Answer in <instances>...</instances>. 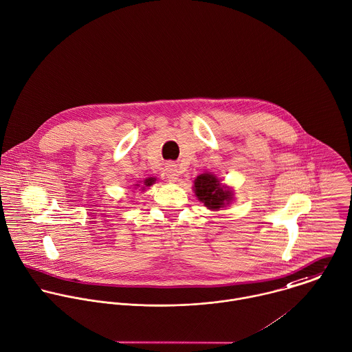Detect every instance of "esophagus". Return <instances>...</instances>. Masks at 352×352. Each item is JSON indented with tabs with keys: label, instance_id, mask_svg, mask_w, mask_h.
Segmentation results:
<instances>
[{
	"label": "esophagus",
	"instance_id": "34e87169",
	"mask_svg": "<svg viewBox=\"0 0 352 352\" xmlns=\"http://www.w3.org/2000/svg\"><path fill=\"white\" fill-rule=\"evenodd\" d=\"M164 173H166V175H167V178L170 179V181H175V179H178V167H177V164H174V163H168L167 166H166V168H164Z\"/></svg>",
	"mask_w": 352,
	"mask_h": 352
}]
</instances>
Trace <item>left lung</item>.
Masks as SVG:
<instances>
[{
    "label": "left lung",
    "instance_id": "1",
    "mask_svg": "<svg viewBox=\"0 0 352 352\" xmlns=\"http://www.w3.org/2000/svg\"><path fill=\"white\" fill-rule=\"evenodd\" d=\"M195 193L210 210H219L232 199V192L211 174H201L195 179Z\"/></svg>",
    "mask_w": 352,
    "mask_h": 352
}]
</instances>
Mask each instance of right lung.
I'll list each match as a JSON object with an SVG mask.
<instances>
[{
    "label": "right lung",
    "instance_id": "1",
    "mask_svg": "<svg viewBox=\"0 0 352 352\" xmlns=\"http://www.w3.org/2000/svg\"><path fill=\"white\" fill-rule=\"evenodd\" d=\"M155 181H156V178H152V177H151V178H146V179L144 181V185H145V186H151ZM145 186H142V188H145Z\"/></svg>",
    "mask_w": 352,
    "mask_h": 352
}]
</instances>
